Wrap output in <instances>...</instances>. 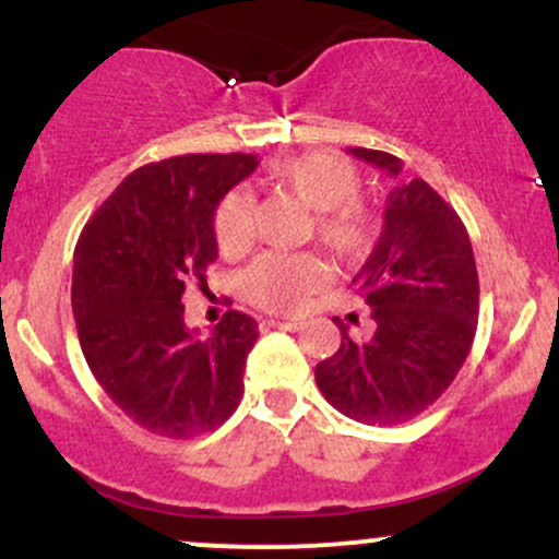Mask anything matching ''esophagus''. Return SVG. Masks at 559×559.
<instances>
[{
    "instance_id": "1",
    "label": "esophagus",
    "mask_w": 559,
    "mask_h": 559,
    "mask_svg": "<svg viewBox=\"0 0 559 559\" xmlns=\"http://www.w3.org/2000/svg\"><path fill=\"white\" fill-rule=\"evenodd\" d=\"M262 325H265V329H284V331H299L301 329V323L299 320H262Z\"/></svg>"
}]
</instances>
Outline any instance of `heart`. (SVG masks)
Segmentation results:
<instances>
[{
  "instance_id": "heart-1",
  "label": "heart",
  "mask_w": 559,
  "mask_h": 559,
  "mask_svg": "<svg viewBox=\"0 0 559 559\" xmlns=\"http://www.w3.org/2000/svg\"><path fill=\"white\" fill-rule=\"evenodd\" d=\"M267 181L301 207L312 210V236L333 260L355 262L373 249L378 217L360 197L362 176L349 159L331 152H301L275 159ZM215 243L223 254H239L252 241V199L230 189L213 213ZM318 260L310 254H262L241 273V294L271 312H292L318 286Z\"/></svg>"
}]
</instances>
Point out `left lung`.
I'll return each mask as SVG.
<instances>
[{"label":"left lung","mask_w":559,"mask_h":559,"mask_svg":"<svg viewBox=\"0 0 559 559\" xmlns=\"http://www.w3.org/2000/svg\"><path fill=\"white\" fill-rule=\"evenodd\" d=\"M400 176L402 159L352 146ZM376 249L352 286L370 307L368 331L318 362V389L338 413L368 426L418 418L452 386L478 325V271L460 215L420 178L394 186Z\"/></svg>","instance_id":"obj_1"}]
</instances>
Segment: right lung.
I'll return each instance as SVG.
<instances>
[{
	"instance_id": "obj_1",
	"label": "right lung",
	"mask_w": 559,
	"mask_h": 559,
	"mask_svg": "<svg viewBox=\"0 0 559 559\" xmlns=\"http://www.w3.org/2000/svg\"><path fill=\"white\" fill-rule=\"evenodd\" d=\"M258 168L254 155H181L123 178L81 230L73 316L88 368L136 426L194 439L223 426L243 394L258 320L228 310L207 338L183 323L186 284H207L213 213Z\"/></svg>"
}]
</instances>
